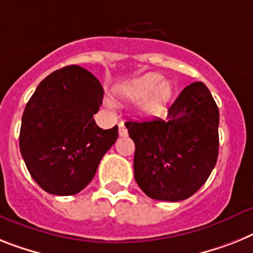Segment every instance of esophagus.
Returning <instances> with one entry per match:
<instances>
[{
    "label": "esophagus",
    "instance_id": "esophagus-1",
    "mask_svg": "<svg viewBox=\"0 0 253 253\" xmlns=\"http://www.w3.org/2000/svg\"><path fill=\"white\" fill-rule=\"evenodd\" d=\"M118 132H120V136H127V128L123 122L118 125Z\"/></svg>",
    "mask_w": 253,
    "mask_h": 253
}]
</instances>
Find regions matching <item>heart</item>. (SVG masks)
<instances>
[{
    "label": "heart",
    "mask_w": 253,
    "mask_h": 253,
    "mask_svg": "<svg viewBox=\"0 0 253 253\" xmlns=\"http://www.w3.org/2000/svg\"><path fill=\"white\" fill-rule=\"evenodd\" d=\"M159 73H146L118 87V95L132 101L141 100L140 109L145 114H157L172 95V86L161 82Z\"/></svg>",
    "instance_id": "obj_1"
}]
</instances>
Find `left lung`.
Wrapping results in <instances>:
<instances>
[{
	"instance_id": "obj_1",
	"label": "left lung",
	"mask_w": 253,
	"mask_h": 253,
	"mask_svg": "<svg viewBox=\"0 0 253 253\" xmlns=\"http://www.w3.org/2000/svg\"><path fill=\"white\" fill-rule=\"evenodd\" d=\"M125 126L135 143V180L148 197L179 202L207 181L218 156V108L205 84L185 87L167 120Z\"/></svg>"
}]
</instances>
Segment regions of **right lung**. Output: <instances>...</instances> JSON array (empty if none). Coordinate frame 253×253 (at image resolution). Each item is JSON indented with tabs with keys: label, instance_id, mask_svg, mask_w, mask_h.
Listing matches in <instances>:
<instances>
[{
	"label": "right lung",
	"instance_id": "right-lung-1",
	"mask_svg": "<svg viewBox=\"0 0 253 253\" xmlns=\"http://www.w3.org/2000/svg\"><path fill=\"white\" fill-rule=\"evenodd\" d=\"M103 95L94 74L68 65L44 78L27 103L19 145L29 173L44 192L80 193L116 143L118 127L103 130L94 120Z\"/></svg>",
	"mask_w": 253,
	"mask_h": 253
}]
</instances>
